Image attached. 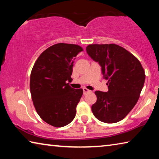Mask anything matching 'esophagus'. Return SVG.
<instances>
[{
	"label": "esophagus",
	"mask_w": 159,
	"mask_h": 159,
	"mask_svg": "<svg viewBox=\"0 0 159 159\" xmlns=\"http://www.w3.org/2000/svg\"><path fill=\"white\" fill-rule=\"evenodd\" d=\"M83 94H84V95H85V94H87L88 93H90V90L87 89V88H83Z\"/></svg>",
	"instance_id": "esophagus-1"
}]
</instances>
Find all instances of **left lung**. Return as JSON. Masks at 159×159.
I'll return each instance as SVG.
<instances>
[{
    "mask_svg": "<svg viewBox=\"0 0 159 159\" xmlns=\"http://www.w3.org/2000/svg\"><path fill=\"white\" fill-rule=\"evenodd\" d=\"M86 51L99 64L108 92L95 91L92 111L99 120L114 123L123 120L138 102L145 80L138 58L116 44H91Z\"/></svg>",
    "mask_w": 159,
    "mask_h": 159,
    "instance_id": "left-lung-1",
    "label": "left lung"
}]
</instances>
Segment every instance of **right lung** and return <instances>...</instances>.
Segmentation results:
<instances>
[{
    "label": "right lung",
    "mask_w": 159,
    "mask_h": 159,
    "mask_svg": "<svg viewBox=\"0 0 159 159\" xmlns=\"http://www.w3.org/2000/svg\"><path fill=\"white\" fill-rule=\"evenodd\" d=\"M78 45L57 43L43 51L33 66L30 91L36 111L45 122L54 127H63L76 116V106L83 90L69 85L74 60L83 51Z\"/></svg>",
    "instance_id": "add662e5"
}]
</instances>
